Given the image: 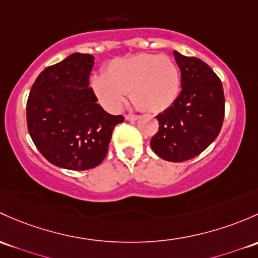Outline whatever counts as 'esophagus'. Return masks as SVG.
I'll return each mask as SVG.
<instances>
[{"label": "esophagus", "instance_id": "esophagus-1", "mask_svg": "<svg viewBox=\"0 0 258 258\" xmlns=\"http://www.w3.org/2000/svg\"><path fill=\"white\" fill-rule=\"evenodd\" d=\"M124 117H126V120H128V121H136L140 116L134 115V113H128V115H126Z\"/></svg>", "mask_w": 258, "mask_h": 258}]
</instances>
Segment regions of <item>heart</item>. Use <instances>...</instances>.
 I'll return each mask as SVG.
<instances>
[{"mask_svg": "<svg viewBox=\"0 0 258 258\" xmlns=\"http://www.w3.org/2000/svg\"><path fill=\"white\" fill-rule=\"evenodd\" d=\"M91 86L108 111H118L130 93L132 102L146 112H162L173 105L180 91V70L172 58L137 54L115 59L105 68L104 77L95 75Z\"/></svg>", "mask_w": 258, "mask_h": 258, "instance_id": "heart-1", "label": "heart"}]
</instances>
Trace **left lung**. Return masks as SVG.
Instances as JSON below:
<instances>
[{
    "instance_id": "8db88e82",
    "label": "left lung",
    "mask_w": 258,
    "mask_h": 258,
    "mask_svg": "<svg viewBox=\"0 0 258 258\" xmlns=\"http://www.w3.org/2000/svg\"><path fill=\"white\" fill-rule=\"evenodd\" d=\"M181 91L170 107L157 116L159 128L151 147L169 162H185L205 151L219 136L225 115L221 80L207 63L174 50Z\"/></svg>"
}]
</instances>
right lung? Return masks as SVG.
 <instances>
[{
	"instance_id": "obj_1",
	"label": "right lung",
	"mask_w": 258,
	"mask_h": 258,
	"mask_svg": "<svg viewBox=\"0 0 258 258\" xmlns=\"http://www.w3.org/2000/svg\"><path fill=\"white\" fill-rule=\"evenodd\" d=\"M94 56L74 53L47 67L27 101V126L48 162L70 170L97 167L106 157L112 131L122 115L107 113L89 86Z\"/></svg>"
}]
</instances>
